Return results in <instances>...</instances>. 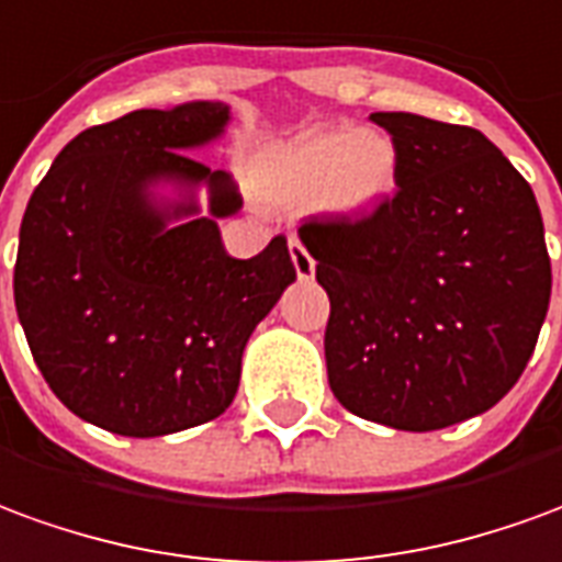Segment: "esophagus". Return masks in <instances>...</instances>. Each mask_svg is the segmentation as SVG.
Returning <instances> with one entry per match:
<instances>
[{
	"instance_id": "34e87169",
	"label": "esophagus",
	"mask_w": 562,
	"mask_h": 562,
	"mask_svg": "<svg viewBox=\"0 0 562 562\" xmlns=\"http://www.w3.org/2000/svg\"><path fill=\"white\" fill-rule=\"evenodd\" d=\"M290 257H293V269H296V274H300L302 281H308L314 274V257L305 250V245H302L296 236H290Z\"/></svg>"
}]
</instances>
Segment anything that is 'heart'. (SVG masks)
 Instances as JSON below:
<instances>
[{"mask_svg":"<svg viewBox=\"0 0 562 562\" xmlns=\"http://www.w3.org/2000/svg\"><path fill=\"white\" fill-rule=\"evenodd\" d=\"M396 169L387 135L329 130L278 147L266 166V184L284 202L321 196L333 211L363 214L396 190Z\"/></svg>","mask_w":562,"mask_h":562,"instance_id":"heart-1","label":"heart"}]
</instances>
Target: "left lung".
Masks as SVG:
<instances>
[{"mask_svg": "<svg viewBox=\"0 0 562 562\" xmlns=\"http://www.w3.org/2000/svg\"><path fill=\"white\" fill-rule=\"evenodd\" d=\"M369 121L396 147V193L300 226L329 296L326 375L351 415L429 432L524 375L551 300L542 211L479 130L405 111Z\"/></svg>", "mask_w": 562, "mask_h": 562, "instance_id": "left-lung-1", "label": "left lung"}]
</instances>
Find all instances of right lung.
I'll return each instance as SVG.
<instances>
[{
	"instance_id": "obj_1",
	"label": "right lung",
	"mask_w": 562,
	"mask_h": 562,
	"mask_svg": "<svg viewBox=\"0 0 562 562\" xmlns=\"http://www.w3.org/2000/svg\"><path fill=\"white\" fill-rule=\"evenodd\" d=\"M226 121L221 102L130 111L75 135L30 196L14 305L47 387L87 424L150 439L224 415L254 326L296 278L284 236L250 260L224 250L217 217L241 196L184 150ZM160 177L209 183L210 217L166 227L146 199Z\"/></svg>"
}]
</instances>
